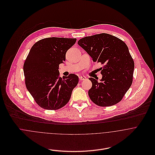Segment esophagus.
I'll return each instance as SVG.
<instances>
[{"label": "esophagus", "instance_id": "34e87169", "mask_svg": "<svg viewBox=\"0 0 155 155\" xmlns=\"http://www.w3.org/2000/svg\"><path fill=\"white\" fill-rule=\"evenodd\" d=\"M79 78L80 80H85L87 79V78L85 76H80L79 77Z\"/></svg>", "mask_w": 155, "mask_h": 155}]
</instances>
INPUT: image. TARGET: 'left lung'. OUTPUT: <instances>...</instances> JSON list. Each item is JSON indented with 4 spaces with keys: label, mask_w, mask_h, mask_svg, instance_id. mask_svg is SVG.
I'll return each mask as SVG.
<instances>
[{
    "label": "left lung",
    "mask_w": 155,
    "mask_h": 155,
    "mask_svg": "<svg viewBox=\"0 0 155 155\" xmlns=\"http://www.w3.org/2000/svg\"><path fill=\"white\" fill-rule=\"evenodd\" d=\"M78 45L92 58L100 63L103 75L89 78L92 87L88 91L90 99L101 107L114 105L120 101L133 82L134 62L124 42L116 36L101 33L81 39Z\"/></svg>",
    "instance_id": "left-lung-1"
}]
</instances>
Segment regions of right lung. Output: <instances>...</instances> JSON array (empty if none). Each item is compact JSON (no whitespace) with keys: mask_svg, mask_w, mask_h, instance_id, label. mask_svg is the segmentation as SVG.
<instances>
[{"mask_svg":"<svg viewBox=\"0 0 155 155\" xmlns=\"http://www.w3.org/2000/svg\"><path fill=\"white\" fill-rule=\"evenodd\" d=\"M76 39L48 38L31 47L23 70L27 90L36 103L46 110L64 107L70 99L73 89L78 84L74 74L59 76V64L66 60V54Z\"/></svg>","mask_w":155,"mask_h":155,"instance_id":"obj_1","label":"right lung"}]
</instances>
